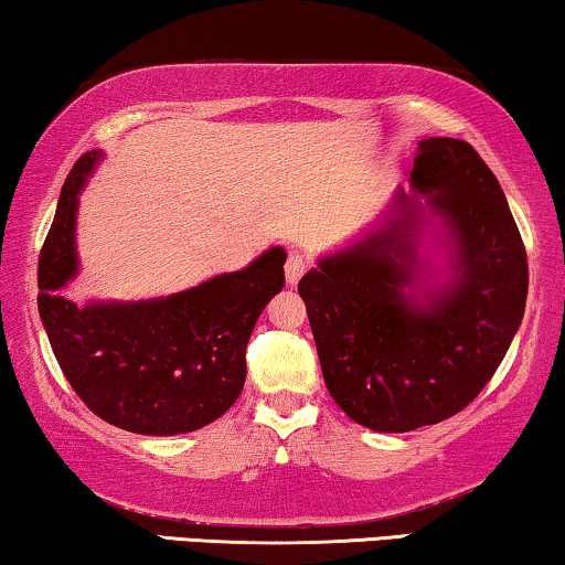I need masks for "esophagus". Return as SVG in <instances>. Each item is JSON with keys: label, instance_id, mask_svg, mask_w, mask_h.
<instances>
[{"label": "esophagus", "instance_id": "esophagus-1", "mask_svg": "<svg viewBox=\"0 0 565 565\" xmlns=\"http://www.w3.org/2000/svg\"><path fill=\"white\" fill-rule=\"evenodd\" d=\"M306 269H308V259L303 257V254L296 252L288 257V265H285V277H288L290 285H296L300 277L306 275Z\"/></svg>", "mask_w": 565, "mask_h": 565}]
</instances>
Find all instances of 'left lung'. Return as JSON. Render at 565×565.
<instances>
[{"instance_id": "obj_1", "label": "left lung", "mask_w": 565, "mask_h": 565, "mask_svg": "<svg viewBox=\"0 0 565 565\" xmlns=\"http://www.w3.org/2000/svg\"><path fill=\"white\" fill-rule=\"evenodd\" d=\"M381 228L298 282L331 398L375 431L450 419L491 381L527 300V254L501 184L460 138H424ZM425 203H418V195ZM438 218L448 269L418 254Z\"/></svg>"}]
</instances>
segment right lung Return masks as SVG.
<instances>
[{
	"label": "right lung",
	"mask_w": 565,
	"mask_h": 565,
	"mask_svg": "<svg viewBox=\"0 0 565 565\" xmlns=\"http://www.w3.org/2000/svg\"><path fill=\"white\" fill-rule=\"evenodd\" d=\"M103 151L79 157L61 188L38 259V311L61 370L89 412L136 435H182L226 414L246 381V342L285 285V249L273 246L238 273L215 275L167 298L61 296L74 280L79 192Z\"/></svg>",
	"instance_id": "add662e5"
}]
</instances>
